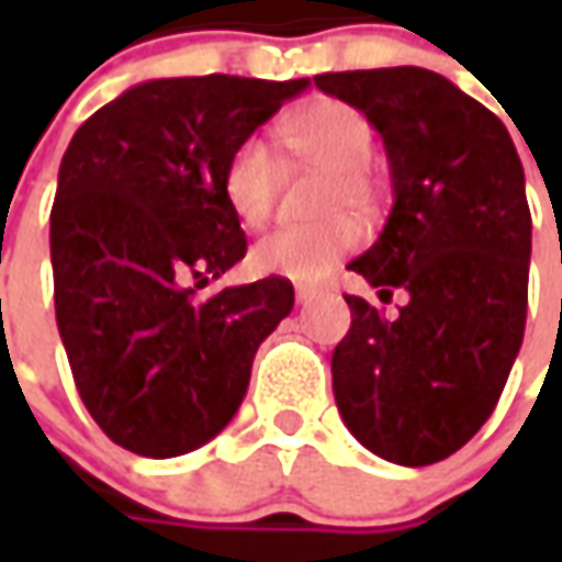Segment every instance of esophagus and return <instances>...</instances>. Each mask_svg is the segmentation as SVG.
Masks as SVG:
<instances>
[{"mask_svg": "<svg viewBox=\"0 0 562 562\" xmlns=\"http://www.w3.org/2000/svg\"><path fill=\"white\" fill-rule=\"evenodd\" d=\"M313 296H315L313 288H296V303H300V306H306V303H310Z\"/></svg>", "mask_w": 562, "mask_h": 562, "instance_id": "1", "label": "esophagus"}]
</instances>
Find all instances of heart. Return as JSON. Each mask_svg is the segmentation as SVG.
Wrapping results in <instances>:
<instances>
[{"label":"heart","instance_id":"heart-1","mask_svg":"<svg viewBox=\"0 0 562 562\" xmlns=\"http://www.w3.org/2000/svg\"><path fill=\"white\" fill-rule=\"evenodd\" d=\"M278 149L296 162H310L328 171L322 209L340 205L372 209L378 184L369 168L372 124L340 99H315L293 112L274 131ZM278 190V165L271 149L256 137L240 140L227 153L222 168V193L227 209L244 227H259L269 218ZM362 240V227L350 212H335L306 227H274L249 249V266L259 274H281L293 281H315L353 252Z\"/></svg>","mask_w":562,"mask_h":562}]
</instances>
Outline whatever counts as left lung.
Masks as SVG:
<instances>
[{
  "label": "left lung",
  "instance_id": "obj_1",
  "mask_svg": "<svg viewBox=\"0 0 562 562\" xmlns=\"http://www.w3.org/2000/svg\"><path fill=\"white\" fill-rule=\"evenodd\" d=\"M384 140L394 209L350 269L397 318L347 296L350 331L331 384L347 428L375 457L431 465L457 453L494 413L522 347L531 212L504 121L425 68L318 75Z\"/></svg>",
  "mask_w": 562,
  "mask_h": 562
}]
</instances>
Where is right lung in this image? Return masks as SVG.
<instances>
[{
  "label": "right lung",
  "instance_id": "right-lung-1",
  "mask_svg": "<svg viewBox=\"0 0 562 562\" xmlns=\"http://www.w3.org/2000/svg\"><path fill=\"white\" fill-rule=\"evenodd\" d=\"M306 87L146 80L65 149L49 215L55 322L83 406L131 453L168 460L212 441L247 394L259 344L293 310L278 274L196 291L247 252L222 193L227 153Z\"/></svg>",
  "mask_w": 562,
  "mask_h": 562
}]
</instances>
